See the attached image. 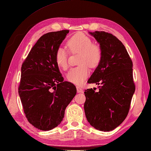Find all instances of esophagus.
Masks as SVG:
<instances>
[{"mask_svg":"<svg viewBox=\"0 0 151 151\" xmlns=\"http://www.w3.org/2000/svg\"><path fill=\"white\" fill-rule=\"evenodd\" d=\"M76 90H77L78 93H83L84 91H83V89L80 87V86H76Z\"/></svg>","mask_w":151,"mask_h":151,"instance_id":"34e87169","label":"esophagus"}]
</instances>
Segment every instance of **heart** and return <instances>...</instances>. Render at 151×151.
<instances>
[{
	"instance_id": "b5f03b06",
	"label": "heart",
	"mask_w": 151,
	"mask_h": 151,
	"mask_svg": "<svg viewBox=\"0 0 151 151\" xmlns=\"http://www.w3.org/2000/svg\"><path fill=\"white\" fill-rule=\"evenodd\" d=\"M92 40L83 33H77L67 41V46L72 53H79L78 63L81 65L70 69L67 75V79L73 84L81 85L90 73L89 67H96L101 62L102 49L98 44L92 43ZM57 65L66 69L67 53L63 48H59L55 55Z\"/></svg>"
}]
</instances>
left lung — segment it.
Returning a JSON list of instances; mask_svg holds the SVG:
<instances>
[{
    "label": "left lung",
    "mask_w": 151,
    "mask_h": 151,
    "mask_svg": "<svg viewBox=\"0 0 151 151\" xmlns=\"http://www.w3.org/2000/svg\"><path fill=\"white\" fill-rule=\"evenodd\" d=\"M89 33L100 44L102 57L88 82L101 86L98 90H85V114L93 127L108 132L123 123L129 113L135 91L133 64L124 45L114 35L104 31Z\"/></svg>",
    "instance_id": "obj_1"
}]
</instances>
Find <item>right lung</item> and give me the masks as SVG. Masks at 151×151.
Masks as SVG:
<instances>
[{
  "instance_id": "add662e5",
  "label": "right lung",
  "mask_w": 151,
  "mask_h": 151,
  "mask_svg": "<svg viewBox=\"0 0 151 151\" xmlns=\"http://www.w3.org/2000/svg\"><path fill=\"white\" fill-rule=\"evenodd\" d=\"M69 32L43 35L21 67L18 92L24 112L28 122L41 130H52L60 124L66 107L76 93L75 85L63 81L55 60Z\"/></svg>"
}]
</instances>
